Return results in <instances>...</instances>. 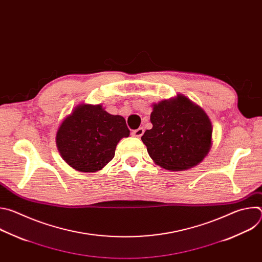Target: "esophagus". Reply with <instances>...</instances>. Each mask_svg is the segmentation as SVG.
<instances>
[{
  "mask_svg": "<svg viewBox=\"0 0 262 262\" xmlns=\"http://www.w3.org/2000/svg\"><path fill=\"white\" fill-rule=\"evenodd\" d=\"M143 134H144V128L143 127H139L138 129H135V130L132 132V135L136 138H140Z\"/></svg>",
  "mask_w": 262,
  "mask_h": 262,
  "instance_id": "1",
  "label": "esophagus"
}]
</instances>
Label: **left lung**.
<instances>
[{
    "mask_svg": "<svg viewBox=\"0 0 262 262\" xmlns=\"http://www.w3.org/2000/svg\"><path fill=\"white\" fill-rule=\"evenodd\" d=\"M151 106L152 128L141 140L155 164L169 171L200 164L212 146V125L205 111L182 94Z\"/></svg>",
    "mask_w": 262,
    "mask_h": 262,
    "instance_id": "left-lung-1",
    "label": "left lung"
}]
</instances>
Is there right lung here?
<instances>
[{
	"mask_svg": "<svg viewBox=\"0 0 262 262\" xmlns=\"http://www.w3.org/2000/svg\"><path fill=\"white\" fill-rule=\"evenodd\" d=\"M128 136L122 116L108 114L101 104L80 103L59 125L56 145L67 165L92 173L113 160L117 144Z\"/></svg>",
	"mask_w": 262,
	"mask_h": 262,
	"instance_id": "right-lung-1",
	"label": "right lung"
}]
</instances>
